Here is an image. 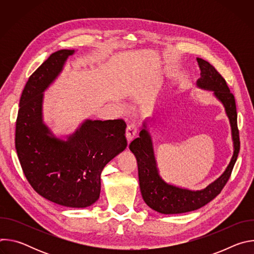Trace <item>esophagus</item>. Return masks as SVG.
I'll use <instances>...</instances> for the list:
<instances>
[{
    "instance_id": "obj_1",
    "label": "esophagus",
    "mask_w": 254,
    "mask_h": 254,
    "mask_svg": "<svg viewBox=\"0 0 254 254\" xmlns=\"http://www.w3.org/2000/svg\"><path fill=\"white\" fill-rule=\"evenodd\" d=\"M136 132H137V127L135 125H128L127 126V130H126V136H127V139L128 142L135 137Z\"/></svg>"
}]
</instances>
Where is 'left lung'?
<instances>
[{"label":"left lung","mask_w":254,"mask_h":254,"mask_svg":"<svg viewBox=\"0 0 254 254\" xmlns=\"http://www.w3.org/2000/svg\"><path fill=\"white\" fill-rule=\"evenodd\" d=\"M197 62L201 70V77L197 80V86L213 91L216 98L220 100L225 107L231 127L233 156L224 173L205 189L191 191L176 187L166 183L161 178L152 137L147 129V123H143L139 136L129 143V150L135 156L137 162L139 188L143 201L150 208L162 214H180L194 211L212 201L226 185L240 150L234 95L230 92L225 79L209 62L202 58H197Z\"/></svg>","instance_id":"left-lung-1"}]
</instances>
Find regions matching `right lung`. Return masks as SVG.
Masks as SVG:
<instances>
[{
	"label": "right lung",
	"instance_id": "obj_1",
	"mask_svg": "<svg viewBox=\"0 0 254 254\" xmlns=\"http://www.w3.org/2000/svg\"><path fill=\"white\" fill-rule=\"evenodd\" d=\"M74 52L52 53L29 77L20 98L15 146L24 175L36 192L61 206L85 208L99 198L105 165L127 146V125L123 120H86L64 140L43 123V92Z\"/></svg>",
	"mask_w": 254,
	"mask_h": 254
}]
</instances>
